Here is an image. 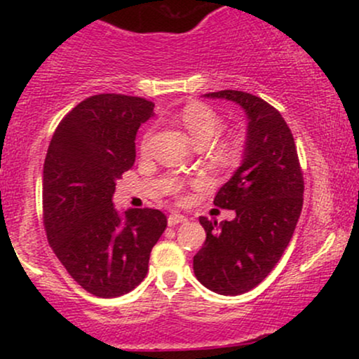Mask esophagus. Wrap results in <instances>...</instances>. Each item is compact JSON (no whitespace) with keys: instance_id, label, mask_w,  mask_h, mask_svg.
I'll return each mask as SVG.
<instances>
[{"instance_id":"esophagus-1","label":"esophagus","mask_w":359,"mask_h":359,"mask_svg":"<svg viewBox=\"0 0 359 359\" xmlns=\"http://www.w3.org/2000/svg\"><path fill=\"white\" fill-rule=\"evenodd\" d=\"M167 221H168V226H177V224H180V222L187 221V217L182 216V214H170Z\"/></svg>"}]
</instances>
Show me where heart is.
<instances>
[{
    "label": "heart",
    "instance_id": "b5f03b06",
    "mask_svg": "<svg viewBox=\"0 0 359 359\" xmlns=\"http://www.w3.org/2000/svg\"><path fill=\"white\" fill-rule=\"evenodd\" d=\"M180 123L191 137L196 147H208L209 160L217 167H233L240 162L243 154V142L236 133H228L224 137L214 140L221 128V116L211 106L204 102H191L180 111ZM150 131L143 133L140 140V150L147 151L150 147Z\"/></svg>",
    "mask_w": 359,
    "mask_h": 359
}]
</instances>
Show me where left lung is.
I'll use <instances>...</instances> for the list:
<instances>
[{"label": "left lung", "instance_id": "obj_1", "mask_svg": "<svg viewBox=\"0 0 359 359\" xmlns=\"http://www.w3.org/2000/svg\"><path fill=\"white\" fill-rule=\"evenodd\" d=\"M208 97L234 101L248 116L245 160L214 205L233 209V221H209L194 273L209 290L240 295L269 277L292 240L304 204V174L294 135L278 109L243 90H217Z\"/></svg>", "mask_w": 359, "mask_h": 359}]
</instances>
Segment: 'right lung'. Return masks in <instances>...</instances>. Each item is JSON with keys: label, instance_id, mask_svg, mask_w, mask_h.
Returning <instances> with one entry per match:
<instances>
[{"label": "right lung", "instance_id": "add662e5", "mask_svg": "<svg viewBox=\"0 0 359 359\" xmlns=\"http://www.w3.org/2000/svg\"><path fill=\"white\" fill-rule=\"evenodd\" d=\"M154 102L96 94L57 126L43 165V226L53 253L89 294L113 299L147 277L150 251L167 228L158 209H114L116 179L135 163V137Z\"/></svg>", "mask_w": 359, "mask_h": 359}]
</instances>
